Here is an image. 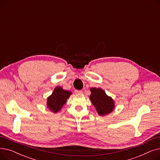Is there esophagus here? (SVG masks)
<instances>
[{"instance_id": "1", "label": "esophagus", "mask_w": 160, "mask_h": 160, "mask_svg": "<svg viewBox=\"0 0 160 160\" xmlns=\"http://www.w3.org/2000/svg\"><path fill=\"white\" fill-rule=\"evenodd\" d=\"M74 93L77 94H82V90H75Z\"/></svg>"}]
</instances>
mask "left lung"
I'll return each mask as SVG.
<instances>
[{
    "label": "left lung",
    "instance_id": "left-lung-1",
    "mask_svg": "<svg viewBox=\"0 0 160 160\" xmlns=\"http://www.w3.org/2000/svg\"><path fill=\"white\" fill-rule=\"evenodd\" d=\"M90 90L91 91L90 100L98 115L104 116L111 113L115 107L113 99L108 97L104 90L100 88H93Z\"/></svg>",
    "mask_w": 160,
    "mask_h": 160
}]
</instances>
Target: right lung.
Wrapping results in <instances>:
<instances>
[{
  "label": "right lung",
  "mask_w": 160,
  "mask_h": 160,
  "mask_svg": "<svg viewBox=\"0 0 160 160\" xmlns=\"http://www.w3.org/2000/svg\"><path fill=\"white\" fill-rule=\"evenodd\" d=\"M71 94V92L63 89L62 87H56L52 94L47 98V107L54 113H57L61 110Z\"/></svg>",
  "instance_id": "add662e5"
}]
</instances>
